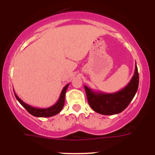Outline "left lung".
<instances>
[{"label": "left lung", "instance_id": "8db88e82", "mask_svg": "<svg viewBox=\"0 0 155 155\" xmlns=\"http://www.w3.org/2000/svg\"><path fill=\"white\" fill-rule=\"evenodd\" d=\"M139 83L136 63L135 72L128 84L114 93L95 92L84 85L88 104L97 113L104 115H113L121 113L128 106L136 95Z\"/></svg>", "mask_w": 155, "mask_h": 155}]
</instances>
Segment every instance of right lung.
<instances>
[{
  "label": "right lung",
  "instance_id": "obj_1",
  "mask_svg": "<svg viewBox=\"0 0 155 155\" xmlns=\"http://www.w3.org/2000/svg\"><path fill=\"white\" fill-rule=\"evenodd\" d=\"M69 84H68L67 85H65L64 87V88L62 90L61 94H60V96L58 99V102L56 104L53 105V106H50L49 108H35L33 107V106H30V105L25 104V102L21 100L20 98L15 94V95L16 98L17 99V101H19V104H20L22 106L24 107L25 109L29 112L31 114L33 115L34 117H50L52 116H54V115L58 114V113H60L61 111V110L63 109L64 104H65V92H66L67 88L68 87Z\"/></svg>",
  "mask_w": 155,
  "mask_h": 155
}]
</instances>
